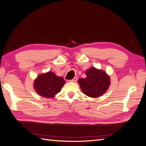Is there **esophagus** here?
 <instances>
[{"instance_id": "obj_1", "label": "esophagus", "mask_w": 146, "mask_h": 146, "mask_svg": "<svg viewBox=\"0 0 146 146\" xmlns=\"http://www.w3.org/2000/svg\"><path fill=\"white\" fill-rule=\"evenodd\" d=\"M76 81H77V78L74 77L73 79H72V80H71L70 81V82H76Z\"/></svg>"}]
</instances>
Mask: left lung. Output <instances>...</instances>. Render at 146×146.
<instances>
[{
	"mask_svg": "<svg viewBox=\"0 0 146 146\" xmlns=\"http://www.w3.org/2000/svg\"><path fill=\"white\" fill-rule=\"evenodd\" d=\"M87 77L80 78L78 83L85 95L98 97L106 92L110 85V76L102 70L92 67L86 72Z\"/></svg>",
	"mask_w": 146,
	"mask_h": 146,
	"instance_id": "8db88e82",
	"label": "left lung"
}]
</instances>
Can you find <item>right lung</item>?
<instances>
[{"mask_svg":"<svg viewBox=\"0 0 146 146\" xmlns=\"http://www.w3.org/2000/svg\"><path fill=\"white\" fill-rule=\"evenodd\" d=\"M62 77H59L52 72L40 74L34 82V89L37 94L46 98H52L59 92L65 84Z\"/></svg>","mask_w":146,"mask_h":146,"instance_id":"right-lung-1","label":"right lung"}]
</instances>
